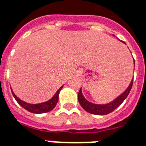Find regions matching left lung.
I'll use <instances>...</instances> for the list:
<instances>
[{"label":"left lung","instance_id":"left-lung-1","mask_svg":"<svg viewBox=\"0 0 146 146\" xmlns=\"http://www.w3.org/2000/svg\"><path fill=\"white\" fill-rule=\"evenodd\" d=\"M123 43H125L122 42ZM134 65H135V60H134ZM133 84V79L131 80L129 86L127 87V89L125 91L120 94L118 97L115 98L111 102L108 104H94L92 102H90L86 98H84L82 93V89L80 88L78 94V100L80 105L87 112L92 114H97V115H105V114H110L111 112L114 111L117 107H119L123 101L128 97V94L130 92L131 87Z\"/></svg>","mask_w":146,"mask_h":146}]
</instances>
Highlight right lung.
<instances>
[{"mask_svg": "<svg viewBox=\"0 0 146 146\" xmlns=\"http://www.w3.org/2000/svg\"><path fill=\"white\" fill-rule=\"evenodd\" d=\"M62 87H63V86H62V87L57 90L56 93L54 94V96L51 99H49V100L46 101V102H42V103L39 104H29L27 103V102H25L23 100H21V99H19L15 94V93L13 92L12 90H11V92H12L13 96H14V98L16 100V101L23 108L27 110L28 111L32 112V113H34V114H42V113H46V112L50 111H52L56 107L57 102L59 100V92L62 90Z\"/></svg>", "mask_w": 146, "mask_h": 146, "instance_id": "right-lung-1", "label": "right lung"}]
</instances>
